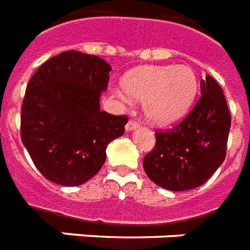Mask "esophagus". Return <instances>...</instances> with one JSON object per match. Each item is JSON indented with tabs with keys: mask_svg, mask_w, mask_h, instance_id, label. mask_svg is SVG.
Segmentation results:
<instances>
[{
	"mask_svg": "<svg viewBox=\"0 0 250 250\" xmlns=\"http://www.w3.org/2000/svg\"><path fill=\"white\" fill-rule=\"evenodd\" d=\"M138 126H139V124H138L137 121H133V120H130V121H127L126 126L125 127H126L127 131H131V130H135Z\"/></svg>",
	"mask_w": 250,
	"mask_h": 250,
	"instance_id": "1",
	"label": "esophagus"
}]
</instances>
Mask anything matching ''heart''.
Returning a JSON list of instances; mask_svg holds the SVG:
<instances>
[{"label": "heart", "instance_id": "1", "mask_svg": "<svg viewBox=\"0 0 250 250\" xmlns=\"http://www.w3.org/2000/svg\"><path fill=\"white\" fill-rule=\"evenodd\" d=\"M197 91L199 80L188 65H146L127 72L115 93L124 102H143L151 123L167 125L187 113Z\"/></svg>", "mask_w": 250, "mask_h": 250}]
</instances>
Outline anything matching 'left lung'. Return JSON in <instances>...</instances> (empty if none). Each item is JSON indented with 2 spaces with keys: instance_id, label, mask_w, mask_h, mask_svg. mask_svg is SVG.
Wrapping results in <instances>:
<instances>
[{
  "instance_id": "8db88e82",
  "label": "left lung",
  "mask_w": 250,
  "mask_h": 250,
  "mask_svg": "<svg viewBox=\"0 0 250 250\" xmlns=\"http://www.w3.org/2000/svg\"><path fill=\"white\" fill-rule=\"evenodd\" d=\"M201 98L182 123L156 133L155 148L143 160L148 178L170 191L204 185L226 157L231 115L222 87L211 76L200 81Z\"/></svg>"
}]
</instances>
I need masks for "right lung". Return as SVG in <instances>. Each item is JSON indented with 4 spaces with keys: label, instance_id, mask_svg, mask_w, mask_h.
<instances>
[{
    "label": "right lung",
    "instance_id": "add662e5",
    "mask_svg": "<svg viewBox=\"0 0 250 250\" xmlns=\"http://www.w3.org/2000/svg\"><path fill=\"white\" fill-rule=\"evenodd\" d=\"M111 65L97 55L69 50L46 61L24 95L21 137L46 179L80 186L105 161L107 146L121 137L126 116L101 111Z\"/></svg>",
    "mask_w": 250,
    "mask_h": 250
}]
</instances>
